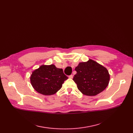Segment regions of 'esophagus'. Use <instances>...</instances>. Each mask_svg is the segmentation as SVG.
<instances>
[{"mask_svg":"<svg viewBox=\"0 0 133 133\" xmlns=\"http://www.w3.org/2000/svg\"><path fill=\"white\" fill-rule=\"evenodd\" d=\"M68 78H70V79H72L73 78V75H69L68 76Z\"/></svg>","mask_w":133,"mask_h":133,"instance_id":"34e87169","label":"esophagus"}]
</instances>
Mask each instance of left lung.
Masks as SVG:
<instances>
[{"label": "left lung", "mask_w": 133, "mask_h": 133, "mask_svg": "<svg viewBox=\"0 0 133 133\" xmlns=\"http://www.w3.org/2000/svg\"><path fill=\"white\" fill-rule=\"evenodd\" d=\"M75 70L73 80L83 94L96 95L108 85L110 75L107 68L92 59L79 63Z\"/></svg>", "instance_id": "obj_1"}]
</instances>
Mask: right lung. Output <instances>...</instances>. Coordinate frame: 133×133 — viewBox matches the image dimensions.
<instances>
[{
  "label": "right lung",
  "instance_id": "obj_1",
  "mask_svg": "<svg viewBox=\"0 0 133 133\" xmlns=\"http://www.w3.org/2000/svg\"><path fill=\"white\" fill-rule=\"evenodd\" d=\"M68 79L62 69L54 65H41L32 72L31 83L37 92L44 95H51L57 93Z\"/></svg>",
  "mask_w": 133,
  "mask_h": 133
}]
</instances>
